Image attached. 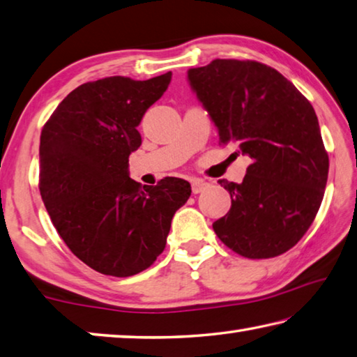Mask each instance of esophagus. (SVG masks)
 Segmentation results:
<instances>
[{"instance_id":"34e87169","label":"esophagus","mask_w":357,"mask_h":357,"mask_svg":"<svg viewBox=\"0 0 357 357\" xmlns=\"http://www.w3.org/2000/svg\"><path fill=\"white\" fill-rule=\"evenodd\" d=\"M205 188H208V183L204 182L201 178H196L191 182V190L195 195H199V192H202Z\"/></svg>"}]
</instances>
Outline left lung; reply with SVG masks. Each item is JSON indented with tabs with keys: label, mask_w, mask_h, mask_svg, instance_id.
I'll return each mask as SVG.
<instances>
[{
	"label": "left lung",
	"mask_w": 357,
	"mask_h": 357,
	"mask_svg": "<svg viewBox=\"0 0 357 357\" xmlns=\"http://www.w3.org/2000/svg\"><path fill=\"white\" fill-rule=\"evenodd\" d=\"M196 91L220 131L251 158L241 183L218 180L232 197L213 222L224 245L248 259H271L303 238L320 208L329 158L314 106L276 68L215 59L191 68Z\"/></svg>",
	"instance_id": "8db88e82"
}]
</instances>
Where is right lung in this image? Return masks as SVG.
Instances as JSON below:
<instances>
[{
    "mask_svg": "<svg viewBox=\"0 0 357 357\" xmlns=\"http://www.w3.org/2000/svg\"><path fill=\"white\" fill-rule=\"evenodd\" d=\"M171 77L89 81L42 128L39 190L50 220L68 249L106 276L128 278L153 265L174 213L191 196L183 178L141 186L128 177V156L142 142L136 127Z\"/></svg>",
    "mask_w": 357,
    "mask_h": 357,
    "instance_id": "1",
    "label": "right lung"
}]
</instances>
